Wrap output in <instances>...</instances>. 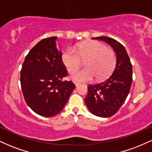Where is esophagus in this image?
<instances>
[{"instance_id":"1","label":"esophagus","mask_w":152,"mask_h":152,"mask_svg":"<svg viewBox=\"0 0 152 152\" xmlns=\"http://www.w3.org/2000/svg\"><path fill=\"white\" fill-rule=\"evenodd\" d=\"M74 83H75V85H76V86H78V85L80 84V83H78V82H74Z\"/></svg>"}]
</instances>
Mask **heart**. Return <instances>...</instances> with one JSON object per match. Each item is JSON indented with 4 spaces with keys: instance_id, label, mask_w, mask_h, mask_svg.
I'll return each instance as SVG.
<instances>
[{
    "instance_id": "1",
    "label": "heart",
    "mask_w": 152,
    "mask_h": 152,
    "mask_svg": "<svg viewBox=\"0 0 152 152\" xmlns=\"http://www.w3.org/2000/svg\"><path fill=\"white\" fill-rule=\"evenodd\" d=\"M86 60L85 69L74 71L70 78L74 81H88L95 77L102 80L107 77L116 64L114 50L96 41H85L78 44L74 50L69 49L63 53L61 60L68 71L76 70Z\"/></svg>"
}]
</instances>
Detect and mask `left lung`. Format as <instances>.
I'll return each mask as SVG.
<instances>
[{
	"instance_id": "left-lung-1",
	"label": "left lung",
	"mask_w": 152,
	"mask_h": 152,
	"mask_svg": "<svg viewBox=\"0 0 152 152\" xmlns=\"http://www.w3.org/2000/svg\"><path fill=\"white\" fill-rule=\"evenodd\" d=\"M93 39L104 41L112 47L116 54V64L112 74L104 81L88 85L85 103L93 114L110 117L117 112L129 93L132 65L126 49L118 41L106 36Z\"/></svg>"
}]
</instances>
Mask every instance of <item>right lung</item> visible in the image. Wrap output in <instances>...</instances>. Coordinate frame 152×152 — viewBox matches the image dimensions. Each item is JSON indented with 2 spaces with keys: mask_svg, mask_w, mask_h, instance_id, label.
<instances>
[{
  "mask_svg": "<svg viewBox=\"0 0 152 152\" xmlns=\"http://www.w3.org/2000/svg\"><path fill=\"white\" fill-rule=\"evenodd\" d=\"M57 37L43 38L26 56L20 71V86L27 105L40 116L49 117L61 111L75 84L63 81L68 74L56 47Z\"/></svg>",
  "mask_w": 152,
  "mask_h": 152,
  "instance_id": "obj_1",
  "label": "right lung"
}]
</instances>
